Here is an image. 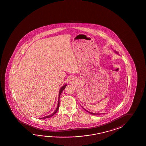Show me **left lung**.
I'll use <instances>...</instances> for the list:
<instances>
[{
    "label": "left lung",
    "instance_id": "left-lung-1",
    "mask_svg": "<svg viewBox=\"0 0 146 146\" xmlns=\"http://www.w3.org/2000/svg\"><path fill=\"white\" fill-rule=\"evenodd\" d=\"M84 109V108H83ZM84 110H85V111H86L87 112H88V113H90L91 114H93V115H99V114H98V113H92V112H89V111H87V110H85V109H84Z\"/></svg>",
    "mask_w": 146,
    "mask_h": 146
}]
</instances>
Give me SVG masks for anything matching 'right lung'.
I'll use <instances>...</instances> for the list:
<instances>
[{
	"instance_id": "right-lung-1",
	"label": "right lung",
	"mask_w": 146,
	"mask_h": 146,
	"mask_svg": "<svg viewBox=\"0 0 146 146\" xmlns=\"http://www.w3.org/2000/svg\"><path fill=\"white\" fill-rule=\"evenodd\" d=\"M66 85H65L64 86H63L62 87H61V88L60 89L59 91V99H58V106H57V109H56V110L54 111V113H52L51 115H48V116H45V117H42V119H47V118H49V117H51V116H53L54 114H55L56 113H57V111H58V110H59V104H60V101H59V99H60V96L61 95V92H62L63 90L64 89V88H66Z\"/></svg>"
}]
</instances>
